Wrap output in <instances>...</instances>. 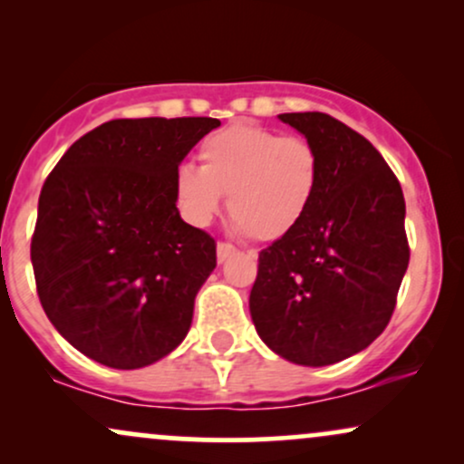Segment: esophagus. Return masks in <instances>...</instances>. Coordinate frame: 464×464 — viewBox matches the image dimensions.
Returning a JSON list of instances; mask_svg holds the SVG:
<instances>
[{"mask_svg": "<svg viewBox=\"0 0 464 464\" xmlns=\"http://www.w3.org/2000/svg\"><path fill=\"white\" fill-rule=\"evenodd\" d=\"M231 253H236V246H233V244H228V242H218V262L222 264Z\"/></svg>", "mask_w": 464, "mask_h": 464, "instance_id": "obj_1", "label": "esophagus"}]
</instances>
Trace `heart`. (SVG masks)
Returning <instances> with one entry per match:
<instances>
[{"mask_svg": "<svg viewBox=\"0 0 464 464\" xmlns=\"http://www.w3.org/2000/svg\"><path fill=\"white\" fill-rule=\"evenodd\" d=\"M200 168L174 169V198L191 225L207 227L228 196L237 231L273 242L295 231L321 183V157L310 140L259 124H231L198 146Z\"/></svg>", "mask_w": 464, "mask_h": 464, "instance_id": "heart-1", "label": "heart"}]
</instances>
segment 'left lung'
I'll list each match as a JSON object with an SVG mask.
<instances>
[{"label": "left lung", "instance_id": "obj_1", "mask_svg": "<svg viewBox=\"0 0 464 464\" xmlns=\"http://www.w3.org/2000/svg\"><path fill=\"white\" fill-rule=\"evenodd\" d=\"M316 146L321 183L301 225L259 253L250 316L281 358L327 366L386 329L410 262L401 185L375 146L327 113H284Z\"/></svg>", "mask_w": 464, "mask_h": 464}]
</instances>
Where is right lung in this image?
I'll return each mask as SVG.
<instances>
[{
	"instance_id": "1",
	"label": "right lung",
	"mask_w": 464,
	"mask_h": 464,
	"mask_svg": "<svg viewBox=\"0 0 464 464\" xmlns=\"http://www.w3.org/2000/svg\"><path fill=\"white\" fill-rule=\"evenodd\" d=\"M214 117L111 120L45 179L30 244L36 295L80 353L141 369L183 343L216 239L180 220L174 169Z\"/></svg>"
}]
</instances>
